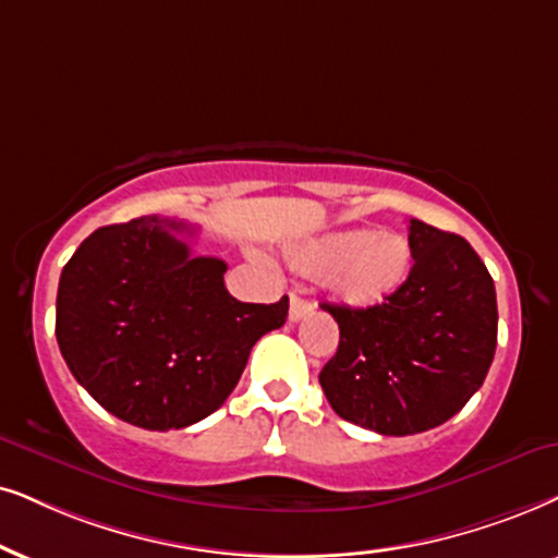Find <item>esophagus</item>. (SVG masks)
Returning a JSON list of instances; mask_svg holds the SVG:
<instances>
[{"instance_id": "esophagus-1", "label": "esophagus", "mask_w": 558, "mask_h": 558, "mask_svg": "<svg viewBox=\"0 0 558 558\" xmlns=\"http://www.w3.org/2000/svg\"><path fill=\"white\" fill-rule=\"evenodd\" d=\"M312 301H306V299H301V295H295V293H291V312H288V316H291V322H301L303 316H308L312 314Z\"/></svg>"}]
</instances>
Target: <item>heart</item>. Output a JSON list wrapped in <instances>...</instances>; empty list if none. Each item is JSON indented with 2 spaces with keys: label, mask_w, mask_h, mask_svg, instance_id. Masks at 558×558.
Wrapping results in <instances>:
<instances>
[{
  "label": "heart",
  "mask_w": 558,
  "mask_h": 558,
  "mask_svg": "<svg viewBox=\"0 0 558 558\" xmlns=\"http://www.w3.org/2000/svg\"><path fill=\"white\" fill-rule=\"evenodd\" d=\"M288 257L303 275H327L331 295L355 308L389 299L412 270V246L393 231H329L295 244Z\"/></svg>",
  "instance_id": "1"
}]
</instances>
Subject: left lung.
I'll return each mask as SVG.
<instances>
[{"label": "left lung", "mask_w": 558, "mask_h": 558, "mask_svg": "<svg viewBox=\"0 0 558 558\" xmlns=\"http://www.w3.org/2000/svg\"><path fill=\"white\" fill-rule=\"evenodd\" d=\"M412 270L384 303L322 308L340 344L319 384L342 420L378 435L448 422L482 389L497 348L495 280L466 239L409 221Z\"/></svg>", "instance_id": "1"}]
</instances>
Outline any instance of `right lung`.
I'll return each instance as SVG.
<instances>
[{
  "mask_svg": "<svg viewBox=\"0 0 558 558\" xmlns=\"http://www.w3.org/2000/svg\"><path fill=\"white\" fill-rule=\"evenodd\" d=\"M195 229L159 216L97 229L63 265L56 340L97 404L144 429H180L214 414L259 337L283 327L288 295L242 303L227 263L195 257Z\"/></svg>",
  "mask_w": 558,
  "mask_h": 558,
  "instance_id": "add662e5",
  "label": "right lung"
}]
</instances>
